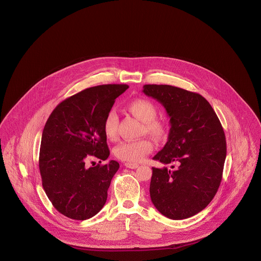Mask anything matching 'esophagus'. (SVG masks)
<instances>
[{
  "label": "esophagus",
  "instance_id": "1",
  "mask_svg": "<svg viewBox=\"0 0 261 261\" xmlns=\"http://www.w3.org/2000/svg\"><path fill=\"white\" fill-rule=\"evenodd\" d=\"M124 165L128 168H131V169H135L139 166V164H137V163H128V162H126Z\"/></svg>",
  "mask_w": 261,
  "mask_h": 261
}]
</instances>
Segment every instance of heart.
Instances as JSON below:
<instances>
[{"instance_id":"1","label":"heart","mask_w":261,"mask_h":261,"mask_svg":"<svg viewBox=\"0 0 261 261\" xmlns=\"http://www.w3.org/2000/svg\"><path fill=\"white\" fill-rule=\"evenodd\" d=\"M127 110L143 123L142 133H147L156 139H163L166 136L167 124L165 121L155 118L156 107L151 101L147 99H135L127 104ZM117 115L114 112H110L106 116L103 125L105 135L109 140L113 141L117 138ZM152 150L153 143L147 138H142L119 143L114 149V154L122 161L135 163L143 160Z\"/></svg>"}]
</instances>
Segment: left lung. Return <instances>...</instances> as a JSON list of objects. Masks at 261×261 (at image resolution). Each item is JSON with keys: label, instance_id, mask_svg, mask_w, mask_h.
Returning <instances> with one entry per match:
<instances>
[{"label": "left lung", "instance_id": "1", "mask_svg": "<svg viewBox=\"0 0 261 261\" xmlns=\"http://www.w3.org/2000/svg\"><path fill=\"white\" fill-rule=\"evenodd\" d=\"M143 93L170 118L167 142L153 159L176 165L152 167L151 201L169 219L190 218L208 206L220 187L227 153L223 127L200 94L168 85H145Z\"/></svg>", "mask_w": 261, "mask_h": 261}]
</instances>
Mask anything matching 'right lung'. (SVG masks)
Returning a JSON list of instances; mask_svg holds the SVG:
<instances>
[{
	"label": "right lung",
	"instance_id": "add662e5",
	"mask_svg": "<svg viewBox=\"0 0 261 261\" xmlns=\"http://www.w3.org/2000/svg\"><path fill=\"white\" fill-rule=\"evenodd\" d=\"M129 86L102 85L86 89L57 105L44 126L39 152L42 187L53 207L73 220L97 215L119 163L87 167L90 157L110 155L104 120L115 100Z\"/></svg>",
	"mask_w": 261,
	"mask_h": 261
}]
</instances>
